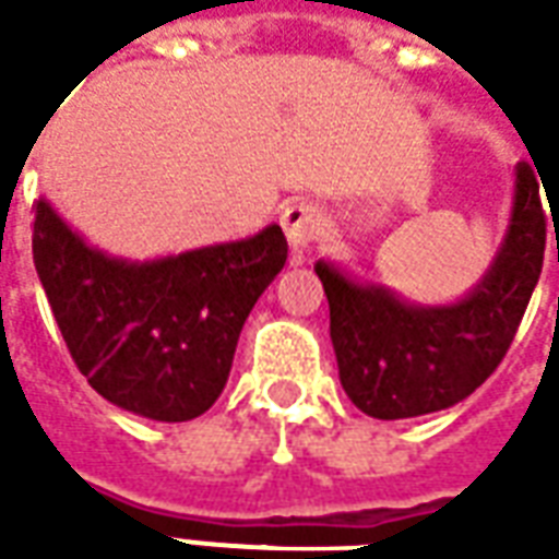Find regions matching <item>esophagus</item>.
I'll return each instance as SVG.
<instances>
[{
  "label": "esophagus",
  "instance_id": "1",
  "mask_svg": "<svg viewBox=\"0 0 559 559\" xmlns=\"http://www.w3.org/2000/svg\"><path fill=\"white\" fill-rule=\"evenodd\" d=\"M281 227L287 233V242H290L296 260H302L308 254V248L320 239L323 215H320V209L314 203L296 200V203L284 206V212H281Z\"/></svg>",
  "mask_w": 559,
  "mask_h": 559
}]
</instances>
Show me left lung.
I'll return each mask as SVG.
<instances>
[{
  "instance_id": "8db88e82",
  "label": "left lung",
  "mask_w": 559,
  "mask_h": 559,
  "mask_svg": "<svg viewBox=\"0 0 559 559\" xmlns=\"http://www.w3.org/2000/svg\"><path fill=\"white\" fill-rule=\"evenodd\" d=\"M536 173L527 160L518 164L503 248L479 287L457 305L416 308L383 287H359L317 263L341 386L359 411L374 419L445 411L476 392L503 362L545 260L548 212L542 209Z\"/></svg>"
}]
</instances>
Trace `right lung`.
<instances>
[{"label":"right lung","instance_id":"right-lung-1","mask_svg":"<svg viewBox=\"0 0 559 559\" xmlns=\"http://www.w3.org/2000/svg\"><path fill=\"white\" fill-rule=\"evenodd\" d=\"M32 257L71 359L104 399L155 421H188L218 401L251 308L284 269L278 224L245 242L152 263L95 251L44 200Z\"/></svg>","mask_w":559,"mask_h":559}]
</instances>
